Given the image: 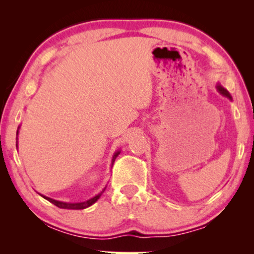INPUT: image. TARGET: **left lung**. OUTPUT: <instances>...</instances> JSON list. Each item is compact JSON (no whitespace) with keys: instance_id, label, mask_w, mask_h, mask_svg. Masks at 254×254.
Wrapping results in <instances>:
<instances>
[{"instance_id":"8db88e82","label":"left lung","mask_w":254,"mask_h":254,"mask_svg":"<svg viewBox=\"0 0 254 254\" xmlns=\"http://www.w3.org/2000/svg\"><path fill=\"white\" fill-rule=\"evenodd\" d=\"M217 90H218V92L221 93V95H223L224 97H227V98H229V99H231V96H230V93H229L227 90H225L224 88H222V86L220 85V84H217Z\"/></svg>"}]
</instances>
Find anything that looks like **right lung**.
<instances>
[{
	"label": "right lung",
	"instance_id": "1",
	"mask_svg": "<svg viewBox=\"0 0 254 254\" xmlns=\"http://www.w3.org/2000/svg\"><path fill=\"white\" fill-rule=\"evenodd\" d=\"M18 128H19V127H18ZM17 134H18V130H17ZM119 154H120V151H117L116 154L113 155V158H112V165H113L114 161H116V158L118 157V155H119ZM104 190H105V189H104V190H102V192H100L99 194H97L96 196H93V197H91V199H89V200L84 201V202H76V203L62 202V201H58V200L51 199V197H48V196H44V195H41V196H43L44 199H46V200L50 201V202H52L53 204H55V206H57V207H59V208H62V209H85V208L90 207V206H91V204L95 203L96 201L99 199L100 195H102Z\"/></svg>",
	"mask_w": 254,
	"mask_h": 254
}]
</instances>
